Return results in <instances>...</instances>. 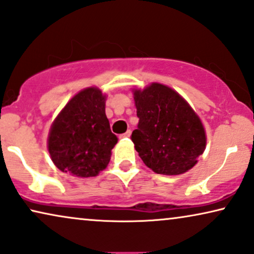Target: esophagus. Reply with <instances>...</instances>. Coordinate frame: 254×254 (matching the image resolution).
<instances>
[{
    "mask_svg": "<svg viewBox=\"0 0 254 254\" xmlns=\"http://www.w3.org/2000/svg\"><path fill=\"white\" fill-rule=\"evenodd\" d=\"M131 136V131L130 130H127V132H125V133H123V134H122V136H121V138H129Z\"/></svg>",
    "mask_w": 254,
    "mask_h": 254,
    "instance_id": "1",
    "label": "esophagus"
}]
</instances>
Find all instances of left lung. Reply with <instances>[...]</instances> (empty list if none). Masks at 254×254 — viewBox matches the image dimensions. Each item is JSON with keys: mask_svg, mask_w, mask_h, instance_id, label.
Instances as JSON below:
<instances>
[{"mask_svg": "<svg viewBox=\"0 0 254 254\" xmlns=\"http://www.w3.org/2000/svg\"><path fill=\"white\" fill-rule=\"evenodd\" d=\"M139 118L131 139L141 160L158 174L179 175L190 170L204 152L207 137L200 117L180 94L153 82L133 89Z\"/></svg>", "mask_w": 254, "mask_h": 254, "instance_id": "obj_1", "label": "left lung"}]
</instances>
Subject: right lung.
I'll return each instance as SVG.
<instances>
[{
	"mask_svg": "<svg viewBox=\"0 0 254 254\" xmlns=\"http://www.w3.org/2000/svg\"><path fill=\"white\" fill-rule=\"evenodd\" d=\"M106 100L99 88H86L68 101L51 125L47 148L64 173L96 177L109 164L118 139L106 116Z\"/></svg>",
	"mask_w": 254,
	"mask_h": 254,
	"instance_id": "obj_1",
	"label": "right lung"
}]
</instances>
